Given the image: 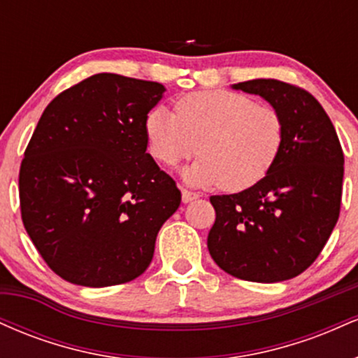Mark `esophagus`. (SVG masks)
Segmentation results:
<instances>
[{"instance_id":"obj_1","label":"esophagus","mask_w":358,"mask_h":358,"mask_svg":"<svg viewBox=\"0 0 358 358\" xmlns=\"http://www.w3.org/2000/svg\"><path fill=\"white\" fill-rule=\"evenodd\" d=\"M195 199H199V195H196L195 192L188 190V188H182V200H183V203L192 202V200H195Z\"/></svg>"}]
</instances>
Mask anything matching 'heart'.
Returning <instances> with one entry per match:
<instances>
[{
    "label": "heart",
    "mask_w": 358,
    "mask_h": 358,
    "mask_svg": "<svg viewBox=\"0 0 358 358\" xmlns=\"http://www.w3.org/2000/svg\"><path fill=\"white\" fill-rule=\"evenodd\" d=\"M145 138L148 153L166 166L199 150L202 158L183 171L188 182L241 192L276 165L285 146V121L276 109L244 94L199 90L180 97L175 113L162 106L151 109Z\"/></svg>",
    "instance_id": "b5f03b06"
}]
</instances>
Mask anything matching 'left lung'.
Instances as JSON below:
<instances>
[{"label":"left lung","instance_id":"obj_1","mask_svg":"<svg viewBox=\"0 0 358 358\" xmlns=\"http://www.w3.org/2000/svg\"><path fill=\"white\" fill-rule=\"evenodd\" d=\"M285 121V146L261 182L212 195L207 245L220 269L254 282L286 281L320 256L340 215L343 151L330 117L305 89L276 79L234 84Z\"/></svg>","mask_w":358,"mask_h":358}]
</instances>
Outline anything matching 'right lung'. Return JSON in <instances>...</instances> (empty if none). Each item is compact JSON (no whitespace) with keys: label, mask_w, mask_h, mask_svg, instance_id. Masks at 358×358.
I'll use <instances>...</instances> for the list:
<instances>
[{"label":"right lung","mask_w":358,"mask_h":358,"mask_svg":"<svg viewBox=\"0 0 358 358\" xmlns=\"http://www.w3.org/2000/svg\"><path fill=\"white\" fill-rule=\"evenodd\" d=\"M158 82L96 73L43 110L20 166L24 229L53 273L79 286L133 281L150 266L182 192L146 153Z\"/></svg>","instance_id":"add662e5"}]
</instances>
